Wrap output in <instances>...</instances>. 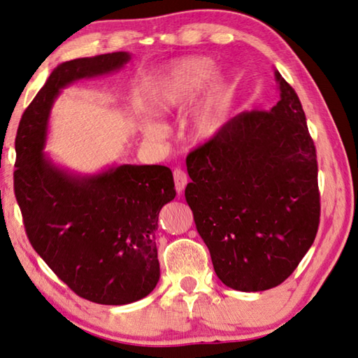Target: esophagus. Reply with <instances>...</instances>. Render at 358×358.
Segmentation results:
<instances>
[{"label": "esophagus", "mask_w": 358, "mask_h": 358, "mask_svg": "<svg viewBox=\"0 0 358 358\" xmlns=\"http://www.w3.org/2000/svg\"><path fill=\"white\" fill-rule=\"evenodd\" d=\"M187 182H189V176L184 171V169H174V184H176V190L179 193H182Z\"/></svg>", "instance_id": "esophagus-1"}]
</instances>
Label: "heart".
<instances>
[{"label":"heart","mask_w":358,"mask_h":358,"mask_svg":"<svg viewBox=\"0 0 358 358\" xmlns=\"http://www.w3.org/2000/svg\"><path fill=\"white\" fill-rule=\"evenodd\" d=\"M214 73V64L206 58H189L168 73L165 80L158 85L150 99V108L157 114H165L178 109L196 95ZM230 85L225 79H217L209 85L201 101L196 104L189 117V128L193 138L206 139L220 130L230 108ZM145 136L160 138L163 128L149 122L144 127Z\"/></svg>","instance_id":"heart-1"}]
</instances>
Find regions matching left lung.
<instances>
[{
    "instance_id": "left-lung-1",
    "label": "left lung",
    "mask_w": 358,
    "mask_h": 358,
    "mask_svg": "<svg viewBox=\"0 0 358 358\" xmlns=\"http://www.w3.org/2000/svg\"><path fill=\"white\" fill-rule=\"evenodd\" d=\"M280 99L244 110L187 155L185 200L217 278L241 292L295 271L320 222L317 155L300 98L279 71Z\"/></svg>"
}]
</instances>
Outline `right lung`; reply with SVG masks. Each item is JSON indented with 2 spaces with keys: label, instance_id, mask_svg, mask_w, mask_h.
I'll use <instances>...</instances> for the list:
<instances>
[{
  "label": "right lung",
  "instance_id": "obj_1",
  "mask_svg": "<svg viewBox=\"0 0 358 358\" xmlns=\"http://www.w3.org/2000/svg\"><path fill=\"white\" fill-rule=\"evenodd\" d=\"M127 62L128 52H114L58 64L15 138L14 192L33 249L76 295L113 306L148 296L158 282L155 231L160 209L176 196L171 169L120 165L78 176L55 166L43 149L60 90Z\"/></svg>",
  "mask_w": 358,
  "mask_h": 358
}]
</instances>
